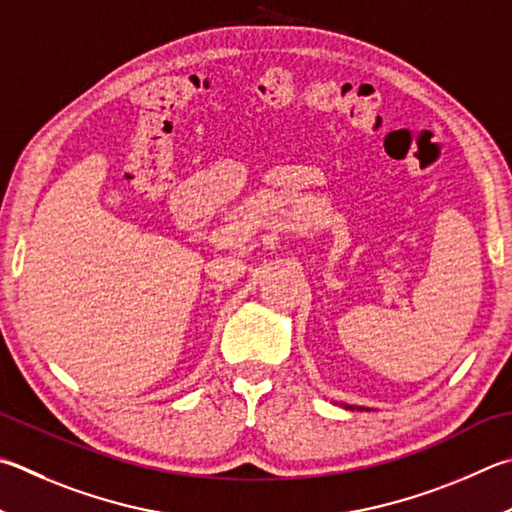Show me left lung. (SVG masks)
Listing matches in <instances>:
<instances>
[{"mask_svg":"<svg viewBox=\"0 0 512 512\" xmlns=\"http://www.w3.org/2000/svg\"><path fill=\"white\" fill-rule=\"evenodd\" d=\"M345 410H365V407H353V405H345Z\"/></svg>","mask_w":512,"mask_h":512,"instance_id":"1","label":"left lung"}]
</instances>
